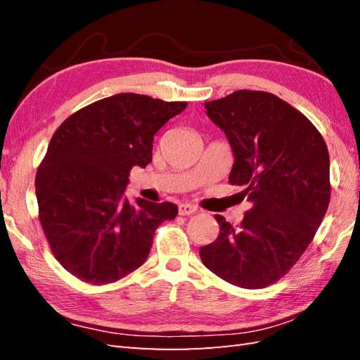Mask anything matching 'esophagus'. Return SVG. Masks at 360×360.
<instances>
[{
    "instance_id": "34e87169",
    "label": "esophagus",
    "mask_w": 360,
    "mask_h": 360,
    "mask_svg": "<svg viewBox=\"0 0 360 360\" xmlns=\"http://www.w3.org/2000/svg\"><path fill=\"white\" fill-rule=\"evenodd\" d=\"M179 215H193V213L198 212V207L193 204H188V202H182L179 204Z\"/></svg>"
}]
</instances>
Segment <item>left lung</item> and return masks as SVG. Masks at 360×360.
<instances>
[{
	"mask_svg": "<svg viewBox=\"0 0 360 360\" xmlns=\"http://www.w3.org/2000/svg\"><path fill=\"white\" fill-rule=\"evenodd\" d=\"M204 106L233 150L229 182L244 188L252 209L240 227L215 215L219 235L200 255L231 285L262 289L288 274L322 224L331 196L328 147L307 116L264 91L240 89Z\"/></svg>",
	"mask_w": 360,
	"mask_h": 360,
	"instance_id": "left-lung-1",
	"label": "left lung"
}]
</instances>
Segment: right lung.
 I'll return each mask as SVG.
<instances>
[{
    "label": "right lung",
    "instance_id": "1",
    "mask_svg": "<svg viewBox=\"0 0 360 360\" xmlns=\"http://www.w3.org/2000/svg\"><path fill=\"white\" fill-rule=\"evenodd\" d=\"M187 102L125 93L102 98L71 114L57 128L38 165V218L53 257L91 285L114 283L141 267L153 236L174 219L173 202L124 192L134 165L151 162L153 139Z\"/></svg>",
    "mask_w": 360,
    "mask_h": 360
}]
</instances>
